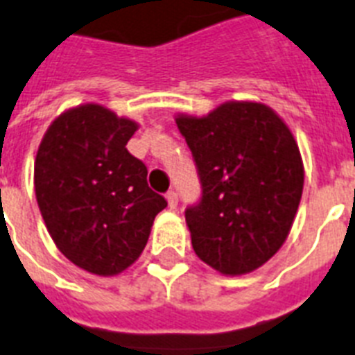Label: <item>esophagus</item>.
Listing matches in <instances>:
<instances>
[{"label":"esophagus","instance_id":"1","mask_svg":"<svg viewBox=\"0 0 355 355\" xmlns=\"http://www.w3.org/2000/svg\"><path fill=\"white\" fill-rule=\"evenodd\" d=\"M166 201H168V207L170 209H175V207H178V194H175L174 191H170V192H166Z\"/></svg>","mask_w":355,"mask_h":355}]
</instances>
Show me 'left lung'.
<instances>
[{"label": "left lung", "mask_w": 355, "mask_h": 355, "mask_svg": "<svg viewBox=\"0 0 355 355\" xmlns=\"http://www.w3.org/2000/svg\"><path fill=\"white\" fill-rule=\"evenodd\" d=\"M175 124L201 181L200 203L185 211L194 253L222 275L251 273L282 248L299 209L304 164L293 133L249 101L180 113Z\"/></svg>", "instance_id": "1"}]
</instances>
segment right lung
<instances>
[{"mask_svg": "<svg viewBox=\"0 0 355 355\" xmlns=\"http://www.w3.org/2000/svg\"><path fill=\"white\" fill-rule=\"evenodd\" d=\"M139 124L101 104H80L51 123L36 152L34 192L53 242L87 273H123L143 253L166 200L126 150Z\"/></svg>", "mask_w": 355, "mask_h": 355, "instance_id": "obj_1", "label": "right lung"}]
</instances>
